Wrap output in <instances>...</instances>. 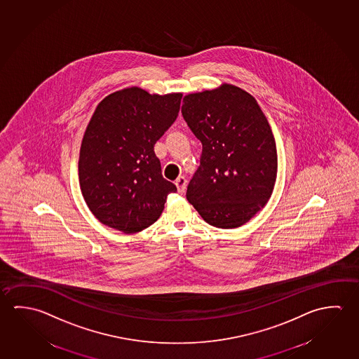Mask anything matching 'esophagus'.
<instances>
[{"label": "esophagus", "mask_w": 359, "mask_h": 359, "mask_svg": "<svg viewBox=\"0 0 359 359\" xmlns=\"http://www.w3.org/2000/svg\"><path fill=\"white\" fill-rule=\"evenodd\" d=\"M175 185H177V191H179L180 194H184V193H185V189H187V179L184 177H177Z\"/></svg>", "instance_id": "34e87169"}]
</instances>
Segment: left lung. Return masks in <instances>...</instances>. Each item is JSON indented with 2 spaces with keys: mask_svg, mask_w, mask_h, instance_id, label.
I'll return each instance as SVG.
<instances>
[{
  "mask_svg": "<svg viewBox=\"0 0 359 359\" xmlns=\"http://www.w3.org/2000/svg\"><path fill=\"white\" fill-rule=\"evenodd\" d=\"M182 112L203 144L187 199L212 226L239 228L264 208L276 185L271 125L253 96L231 83L185 95Z\"/></svg>",
  "mask_w": 359,
  "mask_h": 359,
  "instance_id": "left-lung-1",
  "label": "left lung"
}]
</instances>
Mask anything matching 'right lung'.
<instances>
[{
    "label": "right lung",
    "mask_w": 359,
    "mask_h": 359,
    "mask_svg": "<svg viewBox=\"0 0 359 359\" xmlns=\"http://www.w3.org/2000/svg\"><path fill=\"white\" fill-rule=\"evenodd\" d=\"M182 97L131 86L95 109L80 147L79 182L100 223L133 234L159 219L177 187L161 175L154 145L175 121Z\"/></svg>",
    "instance_id": "obj_1"
}]
</instances>
